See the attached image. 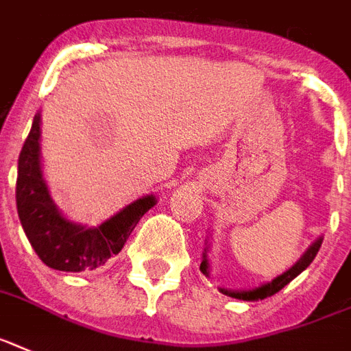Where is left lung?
<instances>
[{"label":"left lung","instance_id":"obj_1","mask_svg":"<svg viewBox=\"0 0 351 351\" xmlns=\"http://www.w3.org/2000/svg\"><path fill=\"white\" fill-rule=\"evenodd\" d=\"M321 242H323V239L319 237V239L315 240L314 244L311 245V247L306 249L305 254H303V256H301V258L298 260V262L289 269V271H285L283 274L274 278L273 282L263 283V285L256 287V289H251V291H230V289H221V292L222 294H226V296L234 298V300H244V301H258V300H265V298L269 296H274L278 291H282L287 283H291L298 274L303 273V271L311 265L312 260H314L315 254H317V251H319ZM201 271L202 274L210 276V263H208L206 249H204V260L201 262Z\"/></svg>","mask_w":351,"mask_h":351}]
</instances>
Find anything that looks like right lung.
<instances>
[{"instance_id":"right-lung-1","label":"right lung","mask_w":351,"mask_h":351,"mask_svg":"<svg viewBox=\"0 0 351 351\" xmlns=\"http://www.w3.org/2000/svg\"><path fill=\"white\" fill-rule=\"evenodd\" d=\"M40 114L34 117L30 134L17 161L16 202L26 239L48 267L82 273L100 267L118 254L141 217L156 204L145 195L100 226H80L68 221L51 201L40 170Z\"/></svg>"}]
</instances>
